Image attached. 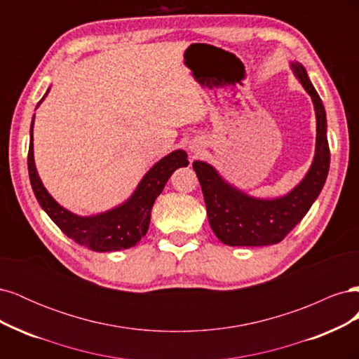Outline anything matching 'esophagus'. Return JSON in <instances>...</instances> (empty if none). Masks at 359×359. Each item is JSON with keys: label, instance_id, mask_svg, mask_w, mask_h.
Instances as JSON below:
<instances>
[{"label": "esophagus", "instance_id": "34e87169", "mask_svg": "<svg viewBox=\"0 0 359 359\" xmlns=\"http://www.w3.org/2000/svg\"><path fill=\"white\" fill-rule=\"evenodd\" d=\"M189 149L191 154H201L203 151V144L201 142V140H193V142H190V145H189Z\"/></svg>", "mask_w": 359, "mask_h": 359}]
</instances>
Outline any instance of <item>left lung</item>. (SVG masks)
Returning <instances> with one entry per match:
<instances>
[{"mask_svg":"<svg viewBox=\"0 0 359 359\" xmlns=\"http://www.w3.org/2000/svg\"><path fill=\"white\" fill-rule=\"evenodd\" d=\"M290 69L311 97L316 114L314 157L307 173L295 187L278 198H255L226 181L210 163L193 161L210 226L226 245L262 247L280 243L309 212L327 181L330 170L327 112L302 64L290 61Z\"/></svg>","mask_w":359,"mask_h":359,"instance_id":"obj_1","label":"left lung"}]
</instances>
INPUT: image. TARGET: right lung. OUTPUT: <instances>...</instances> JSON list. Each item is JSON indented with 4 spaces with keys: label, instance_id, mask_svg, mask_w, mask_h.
Instances as JSON below:
<instances>
[{
    "label": "right lung",
    "instance_id": "obj_1",
    "mask_svg": "<svg viewBox=\"0 0 359 359\" xmlns=\"http://www.w3.org/2000/svg\"><path fill=\"white\" fill-rule=\"evenodd\" d=\"M49 90L50 88H48L46 94L37 103V107L46 99ZM32 128H34V116H32L29 128L28 149V173L32 191H34L40 206L50 217L52 222L74 243L90 248L93 252H118V250L133 247L142 240V236L148 232L151 208H153L158 194L165 189L173 172L178 168H186L189 165L186 151H172L170 154L160 158L145 173L127 201L104 212L78 215L61 206L43 186L34 161Z\"/></svg>",
    "mask_w": 359,
    "mask_h": 359
}]
</instances>
